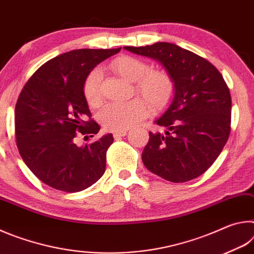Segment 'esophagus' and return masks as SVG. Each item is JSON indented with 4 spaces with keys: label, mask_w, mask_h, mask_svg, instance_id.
I'll list each match as a JSON object with an SVG mask.
<instances>
[{
    "label": "esophagus",
    "mask_w": 254,
    "mask_h": 254,
    "mask_svg": "<svg viewBox=\"0 0 254 254\" xmlns=\"http://www.w3.org/2000/svg\"><path fill=\"white\" fill-rule=\"evenodd\" d=\"M124 135H127V131L126 130H123V131H115L113 133V136L114 137H120V136H124Z\"/></svg>",
    "instance_id": "obj_1"
}]
</instances>
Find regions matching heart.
Wrapping results in <instances>:
<instances>
[{"label":"heart","mask_w":254,"mask_h":254,"mask_svg":"<svg viewBox=\"0 0 254 254\" xmlns=\"http://www.w3.org/2000/svg\"><path fill=\"white\" fill-rule=\"evenodd\" d=\"M115 72L131 83H134V92L148 103L153 111H161L168 106L175 94V83L165 71L150 70L142 59L132 56H121L111 63ZM102 71L95 68L85 78L83 92L91 106H98L102 101ZM145 101V102H146ZM140 98L128 102L111 103L100 113L103 127L110 131H123L134 126L148 114V106Z\"/></svg>","instance_id":"heart-1"}]
</instances>
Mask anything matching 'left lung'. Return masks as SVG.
<instances>
[{"instance_id":"obj_1","label":"left lung","mask_w":254,"mask_h":254,"mask_svg":"<svg viewBox=\"0 0 254 254\" xmlns=\"http://www.w3.org/2000/svg\"><path fill=\"white\" fill-rule=\"evenodd\" d=\"M124 49L158 60L175 83L173 103L156 121L167 131L149 132L144 166L171 183L197 178L213 165L230 136L232 100L222 74L208 60L168 42Z\"/></svg>"}]
</instances>
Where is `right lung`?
<instances>
[{
    "label": "right lung",
    "mask_w": 254,
    "mask_h": 254,
    "mask_svg": "<svg viewBox=\"0 0 254 254\" xmlns=\"http://www.w3.org/2000/svg\"><path fill=\"white\" fill-rule=\"evenodd\" d=\"M120 50L68 51L48 60L23 86L14 112L16 145L28 168L48 186L80 191L104 174L113 135L83 147L75 139L100 131L84 96V81L95 66Z\"/></svg>",
    "instance_id": "add662e5"
}]
</instances>
